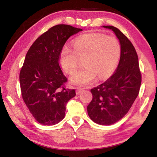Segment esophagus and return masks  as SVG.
Instances as JSON below:
<instances>
[{"mask_svg": "<svg viewBox=\"0 0 157 157\" xmlns=\"http://www.w3.org/2000/svg\"><path fill=\"white\" fill-rule=\"evenodd\" d=\"M84 91V90L82 89H77L76 90V94L77 95H79L81 94V93H82Z\"/></svg>", "mask_w": 157, "mask_h": 157, "instance_id": "esophagus-1", "label": "esophagus"}]
</instances>
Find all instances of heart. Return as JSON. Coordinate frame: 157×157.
Segmentation results:
<instances>
[{"instance_id":"heart-1","label":"heart","mask_w":157,"mask_h":157,"mask_svg":"<svg viewBox=\"0 0 157 157\" xmlns=\"http://www.w3.org/2000/svg\"><path fill=\"white\" fill-rule=\"evenodd\" d=\"M121 46L118 39L101 33H90L78 37L74 48L68 44L62 47L59 54L61 67L72 74L84 59L85 67L71 76V84L77 86H89L96 79L108 78L118 64Z\"/></svg>"}]
</instances>
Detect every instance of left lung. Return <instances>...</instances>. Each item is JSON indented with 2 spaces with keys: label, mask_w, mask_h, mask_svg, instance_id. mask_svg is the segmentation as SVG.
Listing matches in <instances>:
<instances>
[{
  "label": "left lung",
  "mask_w": 157,
  "mask_h": 157,
  "mask_svg": "<svg viewBox=\"0 0 157 157\" xmlns=\"http://www.w3.org/2000/svg\"><path fill=\"white\" fill-rule=\"evenodd\" d=\"M112 30L121 46V55L115 72L104 83L91 89L93 99L87 112L94 123L113 124L128 112L139 95L141 74L139 58L127 37L113 26L103 25Z\"/></svg>",
  "instance_id": "1"
}]
</instances>
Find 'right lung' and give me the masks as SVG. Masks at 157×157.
<instances>
[{
	"mask_svg": "<svg viewBox=\"0 0 157 157\" xmlns=\"http://www.w3.org/2000/svg\"><path fill=\"white\" fill-rule=\"evenodd\" d=\"M82 29L60 24L37 38L26 54L19 79L23 101L35 120L54 125L65 116L66 105L75 96V89H65L67 78L59 65V54L71 36Z\"/></svg>",
	"mask_w": 157,
	"mask_h": 157,
	"instance_id": "obj_1",
	"label": "right lung"
}]
</instances>
